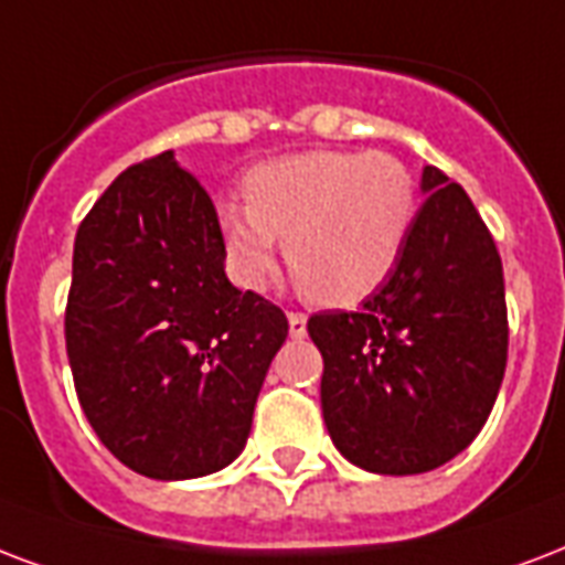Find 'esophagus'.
I'll return each instance as SVG.
<instances>
[{"mask_svg": "<svg viewBox=\"0 0 565 565\" xmlns=\"http://www.w3.org/2000/svg\"><path fill=\"white\" fill-rule=\"evenodd\" d=\"M287 322H290V334L292 338H305L308 334V317L299 311L287 313Z\"/></svg>", "mask_w": 565, "mask_h": 565, "instance_id": "34e87169", "label": "esophagus"}]
</instances>
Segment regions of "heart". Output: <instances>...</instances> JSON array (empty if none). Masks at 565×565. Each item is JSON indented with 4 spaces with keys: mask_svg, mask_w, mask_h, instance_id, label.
<instances>
[{
    "mask_svg": "<svg viewBox=\"0 0 565 565\" xmlns=\"http://www.w3.org/2000/svg\"><path fill=\"white\" fill-rule=\"evenodd\" d=\"M417 222V183L382 150H305L252 168L243 201L218 204L227 266L248 290L269 284L278 239L311 299L355 305L397 269Z\"/></svg>",
    "mask_w": 565,
    "mask_h": 565,
    "instance_id": "heart-1",
    "label": "heart"
}]
</instances>
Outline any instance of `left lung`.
<instances>
[{
    "label": "left lung",
    "instance_id": "left-lung-1",
    "mask_svg": "<svg viewBox=\"0 0 565 565\" xmlns=\"http://www.w3.org/2000/svg\"><path fill=\"white\" fill-rule=\"evenodd\" d=\"M397 269L361 311L308 320L322 352V417L364 471H433L483 429L507 370L501 254L459 183L436 166Z\"/></svg>",
    "mask_w": 565,
    "mask_h": 565
}]
</instances>
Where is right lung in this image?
Here are the masks:
<instances>
[{
	"instance_id": "right-lung-1",
	"label": "right lung",
	"mask_w": 565,
	"mask_h": 565,
	"mask_svg": "<svg viewBox=\"0 0 565 565\" xmlns=\"http://www.w3.org/2000/svg\"><path fill=\"white\" fill-rule=\"evenodd\" d=\"M287 317L225 275L218 215L174 150L115 178L73 243L64 338L82 412L150 480L243 454Z\"/></svg>"
}]
</instances>
